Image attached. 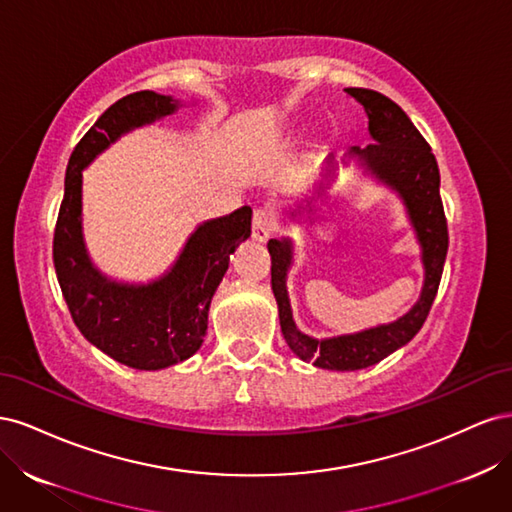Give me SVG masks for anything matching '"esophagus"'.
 <instances>
[{
    "label": "esophagus",
    "instance_id": "1",
    "mask_svg": "<svg viewBox=\"0 0 512 512\" xmlns=\"http://www.w3.org/2000/svg\"><path fill=\"white\" fill-rule=\"evenodd\" d=\"M277 230V220L275 213L267 207H258L254 209V218H252V235L256 241H267L269 237L275 235Z\"/></svg>",
    "mask_w": 512,
    "mask_h": 512
}]
</instances>
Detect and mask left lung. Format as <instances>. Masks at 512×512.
Returning <instances> with one entry per match:
<instances>
[{
  "instance_id": "left-lung-1",
  "label": "left lung",
  "mask_w": 512,
  "mask_h": 512,
  "mask_svg": "<svg viewBox=\"0 0 512 512\" xmlns=\"http://www.w3.org/2000/svg\"><path fill=\"white\" fill-rule=\"evenodd\" d=\"M359 102L369 117V134L374 143L365 149L352 147L348 156L359 158L386 185L399 192L408 207L416 237L423 247L425 286L410 312L397 322L342 335L333 339H314L303 335L292 320L286 292V271L292 260L288 239H271V288L280 307V324L286 344L303 361L322 369L354 371L376 365L397 348L406 346L421 331L433 299L438 294L442 269L448 252V226L440 198V170L423 134L414 128L410 117L391 98L365 87L344 89ZM331 160V158H329Z\"/></svg>"
}]
</instances>
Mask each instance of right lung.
<instances>
[{
  "label": "right lung",
  "instance_id": "right-lung-1",
  "mask_svg": "<svg viewBox=\"0 0 512 512\" xmlns=\"http://www.w3.org/2000/svg\"><path fill=\"white\" fill-rule=\"evenodd\" d=\"M175 108L177 100L156 91H136L106 108L72 151L53 235L57 282L76 327L111 359L147 371L190 359L203 346L213 294L230 256L252 232L250 207L205 222L175 267L147 286L106 280L89 262L81 230L83 168L123 132Z\"/></svg>",
  "mask_w": 512,
  "mask_h": 512
}]
</instances>
